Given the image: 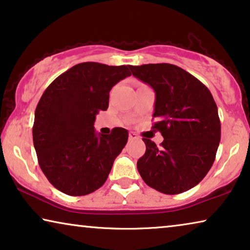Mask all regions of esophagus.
<instances>
[{
	"instance_id": "1",
	"label": "esophagus",
	"mask_w": 250,
	"mask_h": 250,
	"mask_svg": "<svg viewBox=\"0 0 250 250\" xmlns=\"http://www.w3.org/2000/svg\"><path fill=\"white\" fill-rule=\"evenodd\" d=\"M136 139H139V137L137 136L135 132H130L129 133V140H136Z\"/></svg>"
}]
</instances>
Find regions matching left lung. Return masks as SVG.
<instances>
[{
  "mask_svg": "<svg viewBox=\"0 0 250 250\" xmlns=\"http://www.w3.org/2000/svg\"><path fill=\"white\" fill-rule=\"evenodd\" d=\"M132 75L155 91L153 128L164 140L160 147L143 138L146 152L137 168L146 185L167 195L187 191L212 167L221 139V122L208 88L170 63L130 65Z\"/></svg>",
  "mask_w": 250,
  "mask_h": 250,
  "instance_id": "1",
  "label": "left lung"
}]
</instances>
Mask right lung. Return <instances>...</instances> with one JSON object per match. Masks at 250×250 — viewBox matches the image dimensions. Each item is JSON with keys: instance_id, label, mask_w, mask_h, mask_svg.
<instances>
[{"instance_id": "add662e5", "label": "right lung", "mask_w": 250, "mask_h": 250, "mask_svg": "<svg viewBox=\"0 0 250 250\" xmlns=\"http://www.w3.org/2000/svg\"><path fill=\"white\" fill-rule=\"evenodd\" d=\"M130 65L83 62L45 89L35 111L33 140L38 163L58 190L85 196L101 188L128 142V131L96 135L94 122L108 107L110 90L131 75Z\"/></svg>"}]
</instances>
